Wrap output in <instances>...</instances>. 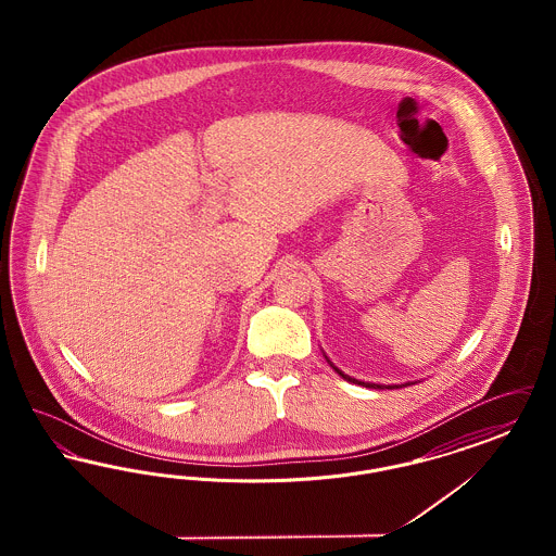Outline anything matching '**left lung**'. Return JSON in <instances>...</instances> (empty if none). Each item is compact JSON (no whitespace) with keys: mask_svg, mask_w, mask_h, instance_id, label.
<instances>
[{"mask_svg":"<svg viewBox=\"0 0 556 556\" xmlns=\"http://www.w3.org/2000/svg\"><path fill=\"white\" fill-rule=\"evenodd\" d=\"M323 356H325V361L331 365V369L336 370L342 379L350 381V383H358V386H363V388H372V390H396V388H406V386H415V383H419V381H406V383H400V386H383V383H372V381H361V379H354V377L345 375L344 370L338 369V367L327 358V354H325V352H323Z\"/></svg>","mask_w":556,"mask_h":556,"instance_id":"obj_1","label":"left lung"}]
</instances>
